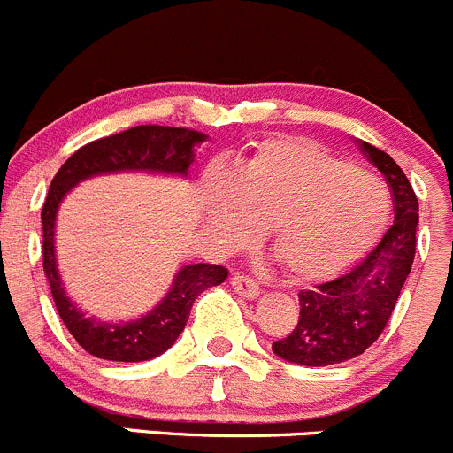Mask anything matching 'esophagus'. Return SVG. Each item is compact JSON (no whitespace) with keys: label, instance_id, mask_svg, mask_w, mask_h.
Returning a JSON list of instances; mask_svg holds the SVG:
<instances>
[{"label":"esophagus","instance_id":"1","mask_svg":"<svg viewBox=\"0 0 453 453\" xmlns=\"http://www.w3.org/2000/svg\"><path fill=\"white\" fill-rule=\"evenodd\" d=\"M231 286L235 288V293H240L242 297L246 299H255L259 295L257 281H253L246 275H240V273H235V275L231 277Z\"/></svg>","mask_w":453,"mask_h":453}]
</instances>
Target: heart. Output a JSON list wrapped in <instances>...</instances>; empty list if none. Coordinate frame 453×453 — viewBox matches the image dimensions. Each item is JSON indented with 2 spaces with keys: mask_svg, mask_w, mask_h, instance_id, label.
Listing matches in <instances>:
<instances>
[{
  "mask_svg": "<svg viewBox=\"0 0 453 453\" xmlns=\"http://www.w3.org/2000/svg\"><path fill=\"white\" fill-rule=\"evenodd\" d=\"M389 213L383 182L303 138L257 142L233 173H211L204 194V228L218 246L240 249L266 228L295 281L328 280L364 257Z\"/></svg>",
  "mask_w": 453,
  "mask_h": 453,
  "instance_id": "heart-1",
  "label": "heart"
}]
</instances>
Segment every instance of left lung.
I'll return each mask as SVG.
<instances>
[{
  "instance_id": "obj_1",
  "label": "left lung",
  "mask_w": 453,
  "mask_h": 453,
  "mask_svg": "<svg viewBox=\"0 0 453 453\" xmlns=\"http://www.w3.org/2000/svg\"><path fill=\"white\" fill-rule=\"evenodd\" d=\"M355 142L388 180L396 216L377 249L350 273L299 293L297 326L288 337L273 343V352L308 368L364 355L388 326L414 262L418 226L414 189L392 156L365 141Z\"/></svg>"
}]
</instances>
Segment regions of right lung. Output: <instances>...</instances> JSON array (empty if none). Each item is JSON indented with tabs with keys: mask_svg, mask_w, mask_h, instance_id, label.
Returning a JSON list of instances; mask_svg holds the SVG:
<instances>
[{
	"mask_svg": "<svg viewBox=\"0 0 453 453\" xmlns=\"http://www.w3.org/2000/svg\"><path fill=\"white\" fill-rule=\"evenodd\" d=\"M207 138V134L187 127L138 125L76 150L52 178L42 211L43 271L65 328L92 357L136 364L163 355L185 330L191 306L198 295L211 286H220L226 280L228 271L216 264H187L173 275L167 295L138 319L105 321L96 319L94 315L88 317L65 295V286L57 266L55 235L61 203L79 182L105 173L145 172L189 178L191 165L196 163V150Z\"/></svg>",
	"mask_w": 453,
	"mask_h": 453,
	"instance_id": "right-lung-1",
	"label": "right lung"
}]
</instances>
